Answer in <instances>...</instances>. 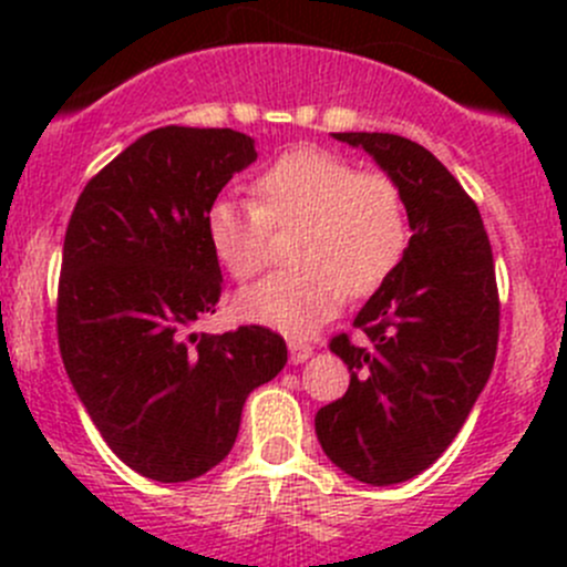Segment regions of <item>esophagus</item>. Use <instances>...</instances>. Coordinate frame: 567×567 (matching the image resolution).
I'll use <instances>...</instances> for the list:
<instances>
[{
    "label": "esophagus",
    "mask_w": 567,
    "mask_h": 567,
    "mask_svg": "<svg viewBox=\"0 0 567 567\" xmlns=\"http://www.w3.org/2000/svg\"><path fill=\"white\" fill-rule=\"evenodd\" d=\"M288 357H290V362H293V364L307 362V359L312 357V346H310V342H305V340H290L288 342Z\"/></svg>",
    "instance_id": "obj_1"
}]
</instances>
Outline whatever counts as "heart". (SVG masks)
<instances>
[{"instance_id": "obj_1", "label": "heart", "mask_w": 567, "mask_h": 567, "mask_svg": "<svg viewBox=\"0 0 567 567\" xmlns=\"http://www.w3.org/2000/svg\"><path fill=\"white\" fill-rule=\"evenodd\" d=\"M274 233L296 230V268L238 293V316L285 334H310L342 307L384 288L409 249L403 188L386 173L320 147H293L251 183V205L219 197L205 210V238L230 277L260 271Z\"/></svg>"}]
</instances>
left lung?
Segmentation results:
<instances>
[{"label": "left lung", "instance_id": "1", "mask_svg": "<svg viewBox=\"0 0 567 567\" xmlns=\"http://www.w3.org/2000/svg\"><path fill=\"white\" fill-rule=\"evenodd\" d=\"M334 140L364 147L398 181L414 236L353 320L368 342L331 337L351 384L318 411L316 433L346 474L394 485L453 444L488 381L499 340L494 255L474 199L431 151L398 134Z\"/></svg>", "mask_w": 567, "mask_h": 567}]
</instances>
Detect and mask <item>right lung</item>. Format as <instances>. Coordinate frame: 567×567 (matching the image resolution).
<instances>
[{
    "instance_id": "1",
    "label": "right lung",
    "mask_w": 567,
    "mask_h": 567,
    "mask_svg": "<svg viewBox=\"0 0 567 567\" xmlns=\"http://www.w3.org/2000/svg\"><path fill=\"white\" fill-rule=\"evenodd\" d=\"M255 158L241 131L164 125L90 177L68 221L56 290L68 379L112 453L158 483L225 461L249 392L288 362L266 326L192 334L225 288L205 210Z\"/></svg>"
}]
</instances>
